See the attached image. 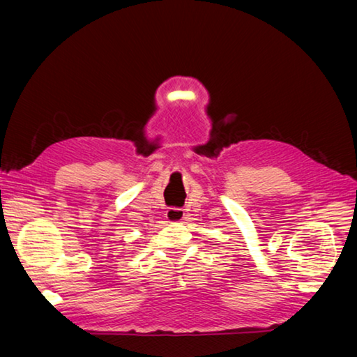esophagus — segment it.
Masks as SVG:
<instances>
[{"instance_id":"34e87169","label":"esophagus","mask_w":357,"mask_h":357,"mask_svg":"<svg viewBox=\"0 0 357 357\" xmlns=\"http://www.w3.org/2000/svg\"><path fill=\"white\" fill-rule=\"evenodd\" d=\"M165 219L167 222L170 223H181L184 219H185V213L184 209H179V208H170L167 211L165 214Z\"/></svg>"}]
</instances>
